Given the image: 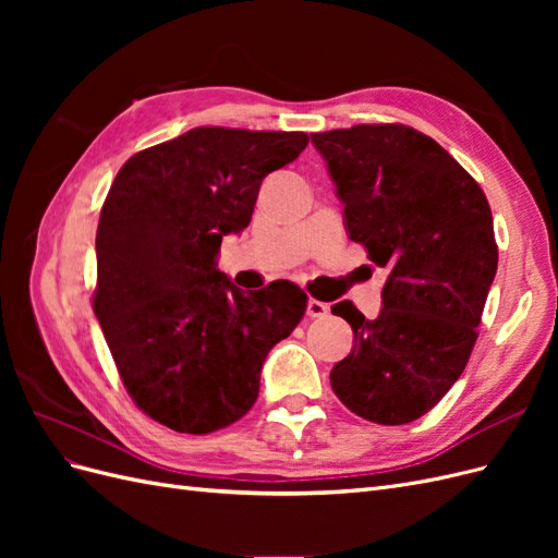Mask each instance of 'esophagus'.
Returning <instances> with one entry per match:
<instances>
[{"mask_svg": "<svg viewBox=\"0 0 558 558\" xmlns=\"http://www.w3.org/2000/svg\"><path fill=\"white\" fill-rule=\"evenodd\" d=\"M326 314H328V305H326V302L314 300V298L307 300V316L320 318V316H326Z\"/></svg>", "mask_w": 558, "mask_h": 558, "instance_id": "34e87169", "label": "esophagus"}]
</instances>
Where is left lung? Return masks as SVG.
Instances as JSON below:
<instances>
[{
    "label": "left lung",
    "mask_w": 558,
    "mask_h": 558,
    "mask_svg": "<svg viewBox=\"0 0 558 558\" xmlns=\"http://www.w3.org/2000/svg\"><path fill=\"white\" fill-rule=\"evenodd\" d=\"M344 205L351 242L388 269L377 318L349 300L353 349L330 373L335 396L367 421L424 416L461 377L498 269L480 183L428 134L400 123L312 134Z\"/></svg>",
    "instance_id": "left-lung-1"
}]
</instances>
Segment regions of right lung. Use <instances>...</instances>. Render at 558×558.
Segmentation results:
<instances>
[{
  "instance_id": "add662e5",
  "label": "right lung",
  "mask_w": 558,
  "mask_h": 558,
  "mask_svg": "<svg viewBox=\"0 0 558 558\" xmlns=\"http://www.w3.org/2000/svg\"><path fill=\"white\" fill-rule=\"evenodd\" d=\"M307 144L305 132L195 128L116 174L93 310L130 398L158 424L205 435L240 421L269 349L305 316L300 286L242 293L216 256L223 234L248 226L263 179Z\"/></svg>"
}]
</instances>
